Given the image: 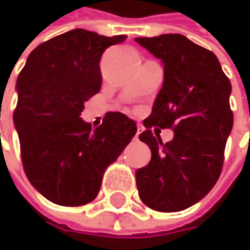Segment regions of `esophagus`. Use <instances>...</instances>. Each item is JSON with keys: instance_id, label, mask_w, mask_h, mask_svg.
I'll list each match as a JSON object with an SVG mask.
<instances>
[{"instance_id": "esophagus-1", "label": "esophagus", "mask_w": 250, "mask_h": 250, "mask_svg": "<svg viewBox=\"0 0 250 250\" xmlns=\"http://www.w3.org/2000/svg\"><path fill=\"white\" fill-rule=\"evenodd\" d=\"M142 133V127L140 125H137V131H136V139H139V134Z\"/></svg>"}]
</instances>
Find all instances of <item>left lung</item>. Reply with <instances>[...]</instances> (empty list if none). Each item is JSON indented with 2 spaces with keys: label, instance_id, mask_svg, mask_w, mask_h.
Returning <instances> with one entry per match:
<instances>
[{
  "label": "left lung",
  "instance_id": "left-lung-1",
  "mask_svg": "<svg viewBox=\"0 0 250 250\" xmlns=\"http://www.w3.org/2000/svg\"><path fill=\"white\" fill-rule=\"evenodd\" d=\"M134 40L164 65L162 89L139 136L152 152L136 172L139 197L156 211H181L203 200L220 176L233 127L231 85L217 56L182 34ZM152 125L172 126L174 139L162 144Z\"/></svg>",
  "mask_w": 250,
  "mask_h": 250
}]
</instances>
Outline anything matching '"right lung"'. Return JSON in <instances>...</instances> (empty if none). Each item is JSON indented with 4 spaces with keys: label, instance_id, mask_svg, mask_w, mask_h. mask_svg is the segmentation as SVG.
Masks as SVG:
<instances>
[{
    "label": "right lung",
    "instance_id": "right-lung-1",
    "mask_svg": "<svg viewBox=\"0 0 250 250\" xmlns=\"http://www.w3.org/2000/svg\"><path fill=\"white\" fill-rule=\"evenodd\" d=\"M125 36L74 28L39 44L16 83L14 125L30 184L49 201L76 207L92 201L105 168L137 131L123 113H108L91 128L79 116L101 88L100 61Z\"/></svg>",
    "mask_w": 250,
    "mask_h": 250
}]
</instances>
